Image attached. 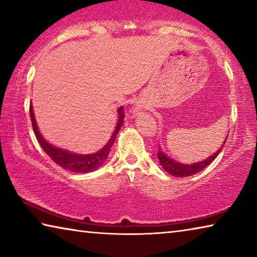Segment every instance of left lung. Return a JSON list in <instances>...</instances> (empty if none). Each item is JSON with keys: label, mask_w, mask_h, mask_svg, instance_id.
<instances>
[{"label": "left lung", "mask_w": 257, "mask_h": 257, "mask_svg": "<svg viewBox=\"0 0 257 257\" xmlns=\"http://www.w3.org/2000/svg\"><path fill=\"white\" fill-rule=\"evenodd\" d=\"M227 141V139H225ZM225 142L223 143L222 147L224 146ZM222 147L221 149L215 152L214 154H213L211 158H208L206 160L202 161V162H198V163H194V164H180L176 162V161H173L171 159H169L167 155H165L162 151L159 150V153H158V158L160 160V163L162 165L163 169L167 172L170 173L171 176H176V177H188L191 175H195V173H197L199 171H202L204 168H206L208 164H211V162L213 160H214L217 154L220 153L221 150H222Z\"/></svg>", "instance_id": "left-lung-1"}]
</instances>
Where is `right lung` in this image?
Segmentation results:
<instances>
[{
	"label": "right lung",
	"mask_w": 257,
	"mask_h": 257,
	"mask_svg": "<svg viewBox=\"0 0 257 257\" xmlns=\"http://www.w3.org/2000/svg\"><path fill=\"white\" fill-rule=\"evenodd\" d=\"M29 113H30V120H32V125L34 129L35 136H36L38 143H40V145L42 146V149L44 150L45 153L49 155L50 158L59 165V167L66 169V170L78 172V173H87V172L96 170L97 168L101 167V165L104 163V161H105L108 156V153H110L111 147L115 141L116 135L119 134V130L121 128V125H122L123 119H124L123 106H121L118 110V113H119L118 123H116L114 133H113L110 141L107 142V144L104 146L101 151H98L97 153L89 154V155H79V154H73V153H70V152L56 149V147L50 145L49 143L42 137L40 132H38L36 121H35V118H34V112H33L32 105L29 107Z\"/></svg>",
	"instance_id": "right-lung-1"
}]
</instances>
